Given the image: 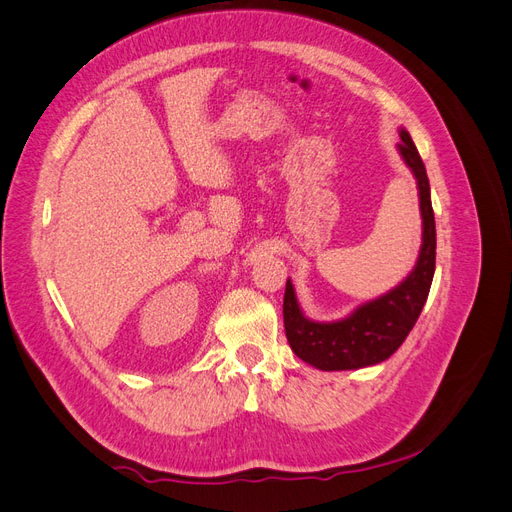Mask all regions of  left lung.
<instances>
[{"mask_svg":"<svg viewBox=\"0 0 512 512\" xmlns=\"http://www.w3.org/2000/svg\"><path fill=\"white\" fill-rule=\"evenodd\" d=\"M399 138L397 151L412 170L418 188V207L423 218L421 252L404 282L384 292L382 297L359 305L342 320L316 322L307 318L294 294L292 282H286L284 327L288 344L301 361L316 369L344 371L386 361L404 344L427 301L433 271H436V220L431 209L429 179L406 128L399 130Z\"/></svg>","mask_w":512,"mask_h":512,"instance_id":"left-lung-1","label":"left lung"}]
</instances>
